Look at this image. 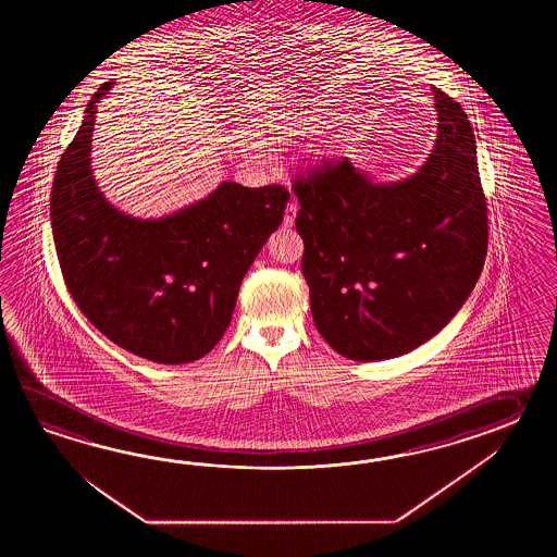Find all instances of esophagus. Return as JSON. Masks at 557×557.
<instances>
[{"mask_svg": "<svg viewBox=\"0 0 557 557\" xmlns=\"http://www.w3.org/2000/svg\"><path fill=\"white\" fill-rule=\"evenodd\" d=\"M296 211H298V202L288 201V205H286V211H284L283 221V225L286 226V228H290V226L295 225Z\"/></svg>", "mask_w": 557, "mask_h": 557, "instance_id": "34e87169", "label": "esophagus"}]
</instances>
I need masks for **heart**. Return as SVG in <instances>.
Instances as JSON below:
<instances>
[{
	"instance_id": "obj_1",
	"label": "heart",
	"mask_w": 557,
	"mask_h": 557,
	"mask_svg": "<svg viewBox=\"0 0 557 557\" xmlns=\"http://www.w3.org/2000/svg\"><path fill=\"white\" fill-rule=\"evenodd\" d=\"M319 117H261L249 125L250 137H257L264 145H271L276 137L271 133H307L317 127Z\"/></svg>"
}]
</instances>
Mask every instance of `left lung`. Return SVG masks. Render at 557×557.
<instances>
[{
    "label": "left lung",
    "instance_id": "8db88e82",
    "mask_svg": "<svg viewBox=\"0 0 557 557\" xmlns=\"http://www.w3.org/2000/svg\"><path fill=\"white\" fill-rule=\"evenodd\" d=\"M438 139L414 177L376 185L346 159L296 175V231L312 319L338 355H406L438 334L478 283L487 207L472 125L434 89Z\"/></svg>",
    "mask_w": 557,
    "mask_h": 557
}]
</instances>
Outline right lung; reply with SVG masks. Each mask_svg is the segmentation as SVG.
<instances>
[{"instance_id":"obj_1","label":"right lung","mask_w":557,"mask_h":557,"mask_svg":"<svg viewBox=\"0 0 557 557\" xmlns=\"http://www.w3.org/2000/svg\"><path fill=\"white\" fill-rule=\"evenodd\" d=\"M101 85L61 154L51 226L61 274L97 331L133 355L185 364L209 355L237 305L240 281L290 199L281 185L221 183L207 199L141 221L106 201L91 175V131Z\"/></svg>"}]
</instances>
